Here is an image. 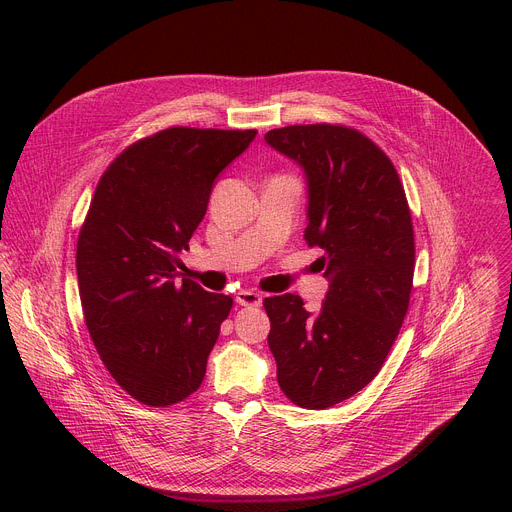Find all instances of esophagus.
Listing matches in <instances>:
<instances>
[{"label": "esophagus", "instance_id": "1", "mask_svg": "<svg viewBox=\"0 0 512 512\" xmlns=\"http://www.w3.org/2000/svg\"><path fill=\"white\" fill-rule=\"evenodd\" d=\"M236 302L242 306H260L262 304V296L254 290H240L236 294Z\"/></svg>", "mask_w": 512, "mask_h": 512}]
</instances>
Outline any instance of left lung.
<instances>
[{
  "label": "left lung",
  "instance_id": "8db88e82",
  "mask_svg": "<svg viewBox=\"0 0 512 512\" xmlns=\"http://www.w3.org/2000/svg\"><path fill=\"white\" fill-rule=\"evenodd\" d=\"M264 139L304 171V240L323 248L329 278L317 315L290 292L264 298L268 347L284 395L327 410L379 373L397 339L414 282L412 216L393 163L363 133L321 123L274 129Z\"/></svg>",
  "mask_w": 512,
  "mask_h": 512
}]
</instances>
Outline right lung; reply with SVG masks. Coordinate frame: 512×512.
<instances>
[{"mask_svg":"<svg viewBox=\"0 0 512 512\" xmlns=\"http://www.w3.org/2000/svg\"><path fill=\"white\" fill-rule=\"evenodd\" d=\"M256 131L171 127L127 147L102 173L76 244L90 339L137 401L167 407L203 381L232 298L175 282L216 177Z\"/></svg>","mask_w":512,"mask_h":512,"instance_id":"obj_1","label":"right lung"}]
</instances>
